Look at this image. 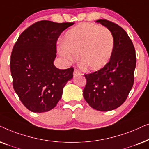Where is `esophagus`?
<instances>
[{"instance_id":"34e87169","label":"esophagus","mask_w":149,"mask_h":149,"mask_svg":"<svg viewBox=\"0 0 149 149\" xmlns=\"http://www.w3.org/2000/svg\"><path fill=\"white\" fill-rule=\"evenodd\" d=\"M73 75H74V76H78V75H82V74L78 69L76 68L74 69V71H73Z\"/></svg>"}]
</instances>
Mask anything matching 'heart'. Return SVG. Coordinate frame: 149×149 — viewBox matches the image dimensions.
<instances>
[{"label": "heart", "instance_id": "1", "mask_svg": "<svg viewBox=\"0 0 149 149\" xmlns=\"http://www.w3.org/2000/svg\"><path fill=\"white\" fill-rule=\"evenodd\" d=\"M63 43V45L58 47V52L65 60L72 62L79 54L83 69L96 71L104 67L110 61L114 39L108 28L84 23L68 30Z\"/></svg>", "mask_w": 149, "mask_h": 149}]
</instances>
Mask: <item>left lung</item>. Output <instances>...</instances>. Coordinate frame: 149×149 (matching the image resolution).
I'll return each mask as SVG.
<instances>
[{
    "instance_id": "1",
    "label": "left lung",
    "mask_w": 149,
    "mask_h": 149,
    "mask_svg": "<svg viewBox=\"0 0 149 149\" xmlns=\"http://www.w3.org/2000/svg\"><path fill=\"white\" fill-rule=\"evenodd\" d=\"M96 22L112 33L114 49L103 68L84 75L83 96L91 108L106 112L118 108L127 97L134 82L136 56L132 41L123 28L106 19Z\"/></svg>"
}]
</instances>
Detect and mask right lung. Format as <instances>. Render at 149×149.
<instances>
[{"label": "right lung", "mask_w": 149, "mask_h": 149, "mask_svg": "<svg viewBox=\"0 0 149 149\" xmlns=\"http://www.w3.org/2000/svg\"><path fill=\"white\" fill-rule=\"evenodd\" d=\"M73 24L37 22L19 35L13 46L10 63L13 86L31 112H45L54 108L65 84L73 78L72 67L59 69L54 65L58 38Z\"/></svg>", "instance_id": "add662e5"}]
</instances>
